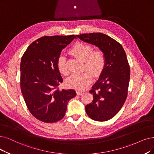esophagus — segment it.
Segmentation results:
<instances>
[{
	"mask_svg": "<svg viewBox=\"0 0 154 154\" xmlns=\"http://www.w3.org/2000/svg\"><path fill=\"white\" fill-rule=\"evenodd\" d=\"M83 93H84V92H83V91H79V90L77 91V95H83Z\"/></svg>",
	"mask_w": 154,
	"mask_h": 154,
	"instance_id": "esophagus-1",
	"label": "esophagus"
}]
</instances>
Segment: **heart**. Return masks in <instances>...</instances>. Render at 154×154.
Instances as JSON below:
<instances>
[{
	"mask_svg": "<svg viewBox=\"0 0 154 154\" xmlns=\"http://www.w3.org/2000/svg\"><path fill=\"white\" fill-rule=\"evenodd\" d=\"M93 50L91 45L78 42L70 49V53L74 56L84 62L83 69H87L79 73H75L66 79L68 87L83 90L91 83L92 75L99 76L105 68L106 57L104 52L100 48ZM57 66L59 72L64 75L69 74V69L66 63V59L63 55H60L57 60ZM88 71H87V70Z\"/></svg>",
	"mask_w": 154,
	"mask_h": 154,
	"instance_id": "obj_1",
	"label": "heart"
}]
</instances>
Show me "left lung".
Segmentation results:
<instances>
[{
    "label": "left lung",
    "mask_w": 154,
    "mask_h": 154,
    "mask_svg": "<svg viewBox=\"0 0 154 154\" xmlns=\"http://www.w3.org/2000/svg\"><path fill=\"white\" fill-rule=\"evenodd\" d=\"M76 36L83 42L96 45L105 53V68L90 90L94 100L85 106V110L92 119L108 121L118 113L128 96L130 67L126 52L118 42L102 33H85Z\"/></svg>",
    "instance_id": "obj_1"
}]
</instances>
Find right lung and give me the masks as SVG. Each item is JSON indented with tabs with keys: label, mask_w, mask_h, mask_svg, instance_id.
Masks as SVG:
<instances>
[{
	"label": "right lung",
	"mask_w": 154,
	"mask_h": 154,
	"mask_svg": "<svg viewBox=\"0 0 154 154\" xmlns=\"http://www.w3.org/2000/svg\"><path fill=\"white\" fill-rule=\"evenodd\" d=\"M75 35L44 36L34 41L23 54L20 64L21 90L26 106L35 118L47 123L62 119L72 89L59 90L63 79L57 66L60 52Z\"/></svg>",
	"instance_id": "add662e5"
}]
</instances>
